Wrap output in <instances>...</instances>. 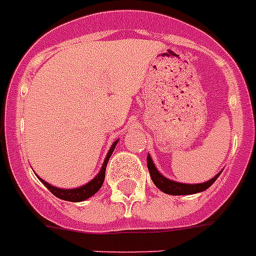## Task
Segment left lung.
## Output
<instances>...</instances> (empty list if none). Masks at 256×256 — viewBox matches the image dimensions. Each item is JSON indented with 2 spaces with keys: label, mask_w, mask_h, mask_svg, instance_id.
Segmentation results:
<instances>
[{
  "label": "left lung",
  "mask_w": 256,
  "mask_h": 256,
  "mask_svg": "<svg viewBox=\"0 0 256 256\" xmlns=\"http://www.w3.org/2000/svg\"><path fill=\"white\" fill-rule=\"evenodd\" d=\"M147 167H148L150 175H151L154 184L160 189V190H163L164 193L175 194V196H180V194H193V193L202 192V190L209 188L217 180L218 176H220V174H218L217 176L210 178L209 182H202V184H182V182H172V180H168L167 178L162 176L159 174V171L155 168V166H154L150 155L147 156Z\"/></svg>",
  "instance_id": "1"
}]
</instances>
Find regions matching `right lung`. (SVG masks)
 Instances as JSON below:
<instances>
[{
  "instance_id": "right-lung-1",
  "label": "right lung",
  "mask_w": 256,
  "mask_h": 256,
  "mask_svg": "<svg viewBox=\"0 0 256 256\" xmlns=\"http://www.w3.org/2000/svg\"><path fill=\"white\" fill-rule=\"evenodd\" d=\"M117 142L113 143V146L112 148L109 150V152H108L106 158H105V162L102 164V168H101V171L98 172V175L96 176L93 178L92 182H89L86 186H80V188H76V189H60V188H56V186H52L51 184L48 182H46L44 180H42L40 182L47 186L50 192L55 194L56 197H59L62 200H66V201H74V202H78V201H84L86 198H89L90 196H93L97 190H98L104 184V180H105V170H106V164L109 162V158L112 156V152H113L114 147H116Z\"/></svg>"
}]
</instances>
